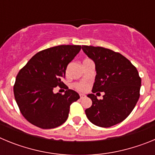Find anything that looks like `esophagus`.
<instances>
[{
    "label": "esophagus",
    "instance_id": "obj_1",
    "mask_svg": "<svg viewBox=\"0 0 155 155\" xmlns=\"http://www.w3.org/2000/svg\"><path fill=\"white\" fill-rule=\"evenodd\" d=\"M84 97H85V94H80V98H81V99H82V98H84Z\"/></svg>",
    "mask_w": 155,
    "mask_h": 155
}]
</instances>
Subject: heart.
I'll list each match as a JSON object with an SVG mask.
<instances>
[{"mask_svg": "<svg viewBox=\"0 0 155 155\" xmlns=\"http://www.w3.org/2000/svg\"><path fill=\"white\" fill-rule=\"evenodd\" d=\"M75 87H76L77 89L82 91V90L85 89L86 87H85V85H84V84H82V83H78V84H75Z\"/></svg>", "mask_w": 155, "mask_h": 155, "instance_id": "heart-1", "label": "heart"}]
</instances>
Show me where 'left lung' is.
Segmentation results:
<instances>
[{"label": "left lung", "instance_id": "8db88e82", "mask_svg": "<svg viewBox=\"0 0 155 155\" xmlns=\"http://www.w3.org/2000/svg\"><path fill=\"white\" fill-rule=\"evenodd\" d=\"M81 48L95 64L92 92L105 93L100 100L94 94H87L92 101L85 110L87 119L101 127L120 124L130 114L139 99L141 79L137 70L125 57L113 50L99 46Z\"/></svg>", "mask_w": 155, "mask_h": 155}]
</instances>
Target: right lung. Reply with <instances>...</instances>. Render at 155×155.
I'll return each mask as SVG.
<instances>
[{
	"label": "right lung",
	"instance_id": "add662e5",
	"mask_svg": "<svg viewBox=\"0 0 155 155\" xmlns=\"http://www.w3.org/2000/svg\"><path fill=\"white\" fill-rule=\"evenodd\" d=\"M81 46L61 45L37 53L18 74L14 94L21 114L30 124L42 129L62 125L70 106L80 98L78 93L66 87L64 94L53 92L64 85L68 64L80 52Z\"/></svg>",
	"mask_w": 155,
	"mask_h": 155
}]
</instances>
